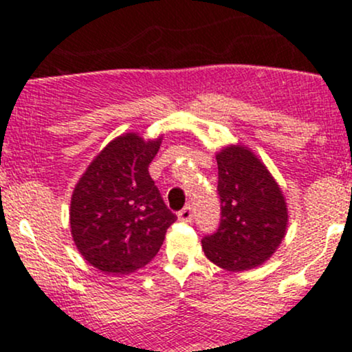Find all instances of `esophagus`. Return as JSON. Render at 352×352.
I'll list each match as a JSON object with an SVG mask.
<instances>
[{
	"label": "esophagus",
	"instance_id": "obj_1",
	"mask_svg": "<svg viewBox=\"0 0 352 352\" xmlns=\"http://www.w3.org/2000/svg\"><path fill=\"white\" fill-rule=\"evenodd\" d=\"M179 218L182 221H192L193 218V208L192 205H187V207H184L179 212Z\"/></svg>",
	"mask_w": 352,
	"mask_h": 352
}]
</instances>
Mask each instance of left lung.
<instances>
[{
  "mask_svg": "<svg viewBox=\"0 0 352 352\" xmlns=\"http://www.w3.org/2000/svg\"><path fill=\"white\" fill-rule=\"evenodd\" d=\"M221 218L204 236L201 248L212 263L228 272L263 265L285 238L288 208L280 185L265 164L243 145L217 153Z\"/></svg>",
  "mask_w": 352,
  "mask_h": 352,
  "instance_id": "obj_1",
  "label": "left lung"
}]
</instances>
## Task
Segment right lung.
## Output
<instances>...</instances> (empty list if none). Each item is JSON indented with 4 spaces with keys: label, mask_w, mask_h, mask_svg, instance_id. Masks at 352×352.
Wrapping results in <instances>:
<instances>
[{
    "label": "right lung",
    "mask_w": 352,
    "mask_h": 352,
    "mask_svg": "<svg viewBox=\"0 0 352 352\" xmlns=\"http://www.w3.org/2000/svg\"><path fill=\"white\" fill-rule=\"evenodd\" d=\"M162 137H116L92 160L71 197V233L84 260L104 273L129 274L159 253L177 217L164 204L148 165Z\"/></svg>",
    "instance_id": "add662e5"
}]
</instances>
